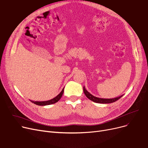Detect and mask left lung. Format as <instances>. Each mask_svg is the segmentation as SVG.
Wrapping results in <instances>:
<instances>
[{"instance_id": "8db88e82", "label": "left lung", "mask_w": 148, "mask_h": 148, "mask_svg": "<svg viewBox=\"0 0 148 148\" xmlns=\"http://www.w3.org/2000/svg\"><path fill=\"white\" fill-rule=\"evenodd\" d=\"M83 91L84 93L85 94V95L86 96V97L89 99L90 100L93 101L94 102L96 103H112L116 101H117L118 99H120L121 97L123 96V95H121L119 97H114V98H112V99H103V98H99V97H97L94 96L93 95H92L91 94H90L88 91L86 89L85 87L84 86L83 87Z\"/></svg>"}]
</instances>
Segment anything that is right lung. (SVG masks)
Masks as SVG:
<instances>
[{
	"label": "right lung",
	"instance_id": "right-lung-1",
	"mask_svg": "<svg viewBox=\"0 0 148 148\" xmlns=\"http://www.w3.org/2000/svg\"><path fill=\"white\" fill-rule=\"evenodd\" d=\"M64 88H63V89L59 93L58 95H57L55 97L53 98V99H52L51 100L46 101H31L32 103L36 104L37 105H41V106H45V105L53 104L56 102H57L61 99V97L62 96L63 93H64Z\"/></svg>",
	"mask_w": 148,
	"mask_h": 148
}]
</instances>
